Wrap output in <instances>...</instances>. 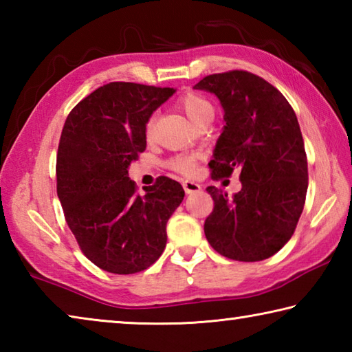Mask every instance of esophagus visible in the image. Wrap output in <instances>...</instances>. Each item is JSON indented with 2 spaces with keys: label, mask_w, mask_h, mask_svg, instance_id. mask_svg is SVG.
Returning a JSON list of instances; mask_svg holds the SVG:
<instances>
[{
  "label": "esophagus",
  "mask_w": 352,
  "mask_h": 352,
  "mask_svg": "<svg viewBox=\"0 0 352 352\" xmlns=\"http://www.w3.org/2000/svg\"><path fill=\"white\" fill-rule=\"evenodd\" d=\"M183 188H184V190H186V194H194V192H199V190L201 189V186H200L199 183H195V182H190V180L183 182Z\"/></svg>",
  "instance_id": "34e87169"
}]
</instances>
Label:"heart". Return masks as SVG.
I'll use <instances>...</instances> for the list:
<instances>
[{"label":"heart","instance_id":"obj_1","mask_svg":"<svg viewBox=\"0 0 352 352\" xmlns=\"http://www.w3.org/2000/svg\"><path fill=\"white\" fill-rule=\"evenodd\" d=\"M178 107L184 111L190 121L194 124L200 122L201 119L205 118H212L214 116V107L210 99L201 96L199 93H188L178 99ZM153 130V118L147 122L146 126V135L151 136ZM197 163H199V155L197 153H182L177 155V157L170 158L168 166L172 169L178 172V174L190 177L195 174L197 170Z\"/></svg>","mask_w":352,"mask_h":352}]
</instances>
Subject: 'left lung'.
I'll return each instance as SVG.
<instances>
[{
	"label": "left lung",
	"mask_w": 352,
	"mask_h": 352,
	"mask_svg": "<svg viewBox=\"0 0 352 352\" xmlns=\"http://www.w3.org/2000/svg\"><path fill=\"white\" fill-rule=\"evenodd\" d=\"M194 88L216 94L225 113L211 177L239 169L242 183L233 197L206 188L214 200L206 239L225 258H270L294 234L307 192V158L295 111L275 87L247 71L206 76Z\"/></svg>",
	"instance_id": "8db88e82"
}]
</instances>
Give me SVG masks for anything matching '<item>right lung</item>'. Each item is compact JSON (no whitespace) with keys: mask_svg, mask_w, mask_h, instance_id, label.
Segmentation results:
<instances>
[{"mask_svg":"<svg viewBox=\"0 0 352 352\" xmlns=\"http://www.w3.org/2000/svg\"><path fill=\"white\" fill-rule=\"evenodd\" d=\"M174 88L110 82L77 104L57 151V195L82 253L116 275L151 267L166 247V223L184 197L182 184L157 178L136 192L129 166L146 148V124Z\"/></svg>","mask_w":352,"mask_h":352,"instance_id":"right-lung-1","label":"right lung"}]
</instances>
